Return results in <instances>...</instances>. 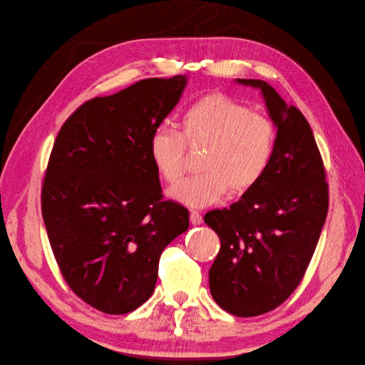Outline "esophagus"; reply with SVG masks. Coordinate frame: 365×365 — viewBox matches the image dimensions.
<instances>
[{
	"label": "esophagus",
	"mask_w": 365,
	"mask_h": 365,
	"mask_svg": "<svg viewBox=\"0 0 365 365\" xmlns=\"http://www.w3.org/2000/svg\"><path fill=\"white\" fill-rule=\"evenodd\" d=\"M190 222L193 225H200L202 222V215L200 212H196V210H192V212H190Z\"/></svg>",
	"instance_id": "1"
}]
</instances>
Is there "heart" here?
Wrapping results in <instances>:
<instances>
[{"label": "heart", "mask_w": 365, "mask_h": 365, "mask_svg": "<svg viewBox=\"0 0 365 365\" xmlns=\"http://www.w3.org/2000/svg\"><path fill=\"white\" fill-rule=\"evenodd\" d=\"M182 134L161 125L149 140L150 158L169 184L180 182L184 175V148L205 145L201 165L204 172L185 180L172 190V196L193 207L210 205L228 193L245 192L268 172L275 153V126L272 121L222 94H210L184 109Z\"/></svg>", "instance_id": "b5f03b06"}]
</instances>
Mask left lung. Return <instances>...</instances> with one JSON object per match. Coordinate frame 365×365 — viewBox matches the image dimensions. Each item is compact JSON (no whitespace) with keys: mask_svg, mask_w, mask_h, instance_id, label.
<instances>
[{"mask_svg":"<svg viewBox=\"0 0 365 365\" xmlns=\"http://www.w3.org/2000/svg\"><path fill=\"white\" fill-rule=\"evenodd\" d=\"M277 128L268 172L228 208L204 220L220 240L208 271L215 302L236 317H256L280 306L300 284L317 248L329 208V185L312 129L295 106L257 79Z\"/></svg>","mask_w":365,"mask_h":365,"instance_id":"obj_1","label":"left lung"}]
</instances>
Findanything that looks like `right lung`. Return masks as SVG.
Instances as JSON below:
<instances>
[{"label":"right lung","mask_w":365,"mask_h":365,"mask_svg":"<svg viewBox=\"0 0 365 365\" xmlns=\"http://www.w3.org/2000/svg\"><path fill=\"white\" fill-rule=\"evenodd\" d=\"M185 76L140 81L94 97L54 140L41 205L71 291L105 314L140 307L155 289L163 250L189 228V210L164 201L152 132L180 102Z\"/></svg>","instance_id":"right-lung-1"}]
</instances>
